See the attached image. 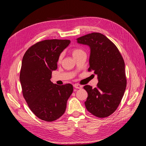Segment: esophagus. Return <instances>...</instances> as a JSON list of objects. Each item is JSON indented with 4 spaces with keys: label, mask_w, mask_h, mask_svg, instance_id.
Returning <instances> with one entry per match:
<instances>
[{
    "label": "esophagus",
    "mask_w": 146,
    "mask_h": 146,
    "mask_svg": "<svg viewBox=\"0 0 146 146\" xmlns=\"http://www.w3.org/2000/svg\"><path fill=\"white\" fill-rule=\"evenodd\" d=\"M74 87L76 89H82V86L80 85H78V84H74Z\"/></svg>",
    "instance_id": "34e87169"
}]
</instances>
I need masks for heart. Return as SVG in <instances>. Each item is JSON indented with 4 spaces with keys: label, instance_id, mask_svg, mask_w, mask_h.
<instances>
[{
    "label": "heart",
    "instance_id": "obj_1",
    "mask_svg": "<svg viewBox=\"0 0 146 146\" xmlns=\"http://www.w3.org/2000/svg\"><path fill=\"white\" fill-rule=\"evenodd\" d=\"M83 51L81 49H78V48H76V49H74L72 51V55L74 57L76 56L77 55H78L79 54H80V53L83 52ZM61 57H62V56L60 55V57H59V61L61 60Z\"/></svg>",
    "mask_w": 146,
    "mask_h": 146
}]
</instances>
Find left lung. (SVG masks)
I'll list each match as a JSON object with an SVG mask.
<instances>
[{
  "mask_svg": "<svg viewBox=\"0 0 146 146\" xmlns=\"http://www.w3.org/2000/svg\"><path fill=\"white\" fill-rule=\"evenodd\" d=\"M77 42L90 47L88 70H94L98 79L96 88L83 87L88 92L85 107L96 117H107L116 111L125 90L124 61L114 44L102 33L86 35Z\"/></svg>",
  "mask_w": 146,
  "mask_h": 146,
  "instance_id": "1",
  "label": "left lung"
}]
</instances>
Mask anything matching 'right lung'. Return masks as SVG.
Masks as SVG:
<instances>
[{
	"instance_id": "right-lung-1",
	"label": "right lung",
	"mask_w": 146,
	"mask_h": 146,
	"mask_svg": "<svg viewBox=\"0 0 146 146\" xmlns=\"http://www.w3.org/2000/svg\"><path fill=\"white\" fill-rule=\"evenodd\" d=\"M70 42L44 40L31 46L23 56L19 77L23 96L31 111L41 120L52 122L62 116L73 92L71 84L60 86L50 80L61 53Z\"/></svg>"
}]
</instances>
